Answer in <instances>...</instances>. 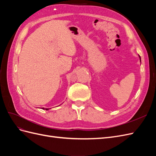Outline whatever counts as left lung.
Masks as SVG:
<instances>
[{"mask_svg":"<svg viewBox=\"0 0 156 156\" xmlns=\"http://www.w3.org/2000/svg\"><path fill=\"white\" fill-rule=\"evenodd\" d=\"M139 57H140V56H139Z\"/></svg>","mask_w":156,"mask_h":156,"instance_id":"left-lung-1","label":"left lung"}]
</instances>
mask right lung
I'll return each mask as SVG.
<instances>
[{"label": "right lung", "mask_w": 156, "mask_h": 156, "mask_svg": "<svg viewBox=\"0 0 156 156\" xmlns=\"http://www.w3.org/2000/svg\"><path fill=\"white\" fill-rule=\"evenodd\" d=\"M43 108V109H44V108ZM49 109V108H45V110H48Z\"/></svg>", "instance_id": "right-lung-1"}]
</instances>
